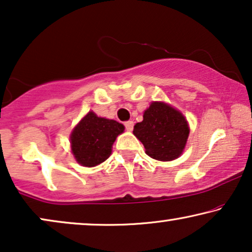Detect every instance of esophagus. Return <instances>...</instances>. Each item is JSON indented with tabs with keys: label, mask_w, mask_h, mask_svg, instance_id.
Masks as SVG:
<instances>
[{
	"label": "esophagus",
	"mask_w": 252,
	"mask_h": 252,
	"mask_svg": "<svg viewBox=\"0 0 252 252\" xmlns=\"http://www.w3.org/2000/svg\"><path fill=\"white\" fill-rule=\"evenodd\" d=\"M133 126H134V123L132 122V120H129V122L125 123V128H126V130H128V132L133 130Z\"/></svg>",
	"instance_id": "esophagus-1"
}]
</instances>
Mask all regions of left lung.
Segmentation results:
<instances>
[{"label": "left lung", "instance_id": "8db88e82", "mask_svg": "<svg viewBox=\"0 0 252 252\" xmlns=\"http://www.w3.org/2000/svg\"><path fill=\"white\" fill-rule=\"evenodd\" d=\"M133 134L148 156L168 161L184 151L189 135L187 119L177 109L164 102H153L143 113V120L134 126Z\"/></svg>", "mask_w": 252, "mask_h": 252}]
</instances>
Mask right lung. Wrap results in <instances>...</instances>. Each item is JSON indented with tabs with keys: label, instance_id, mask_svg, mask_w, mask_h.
Instances as JSON below:
<instances>
[{
	"label": "right lung",
	"instance_id": "obj_1",
	"mask_svg": "<svg viewBox=\"0 0 252 252\" xmlns=\"http://www.w3.org/2000/svg\"><path fill=\"white\" fill-rule=\"evenodd\" d=\"M124 129L123 124L97 117L89 111L74 127L70 136L75 160L86 167L103 163L111 155L112 144Z\"/></svg>",
	"mask_w": 252,
	"mask_h": 252
}]
</instances>
